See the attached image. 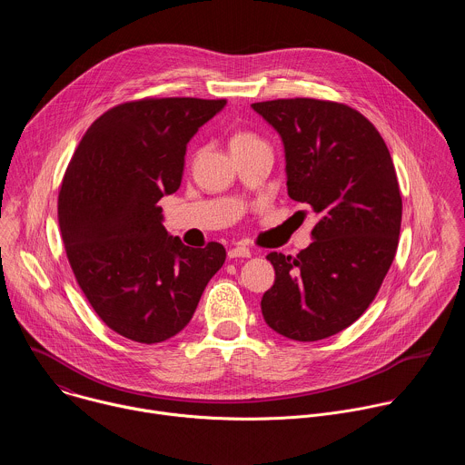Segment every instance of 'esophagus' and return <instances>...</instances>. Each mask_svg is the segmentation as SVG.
Listing matches in <instances>:
<instances>
[{
	"instance_id": "1",
	"label": "esophagus",
	"mask_w": 465,
	"mask_h": 465,
	"mask_svg": "<svg viewBox=\"0 0 465 465\" xmlns=\"http://www.w3.org/2000/svg\"><path fill=\"white\" fill-rule=\"evenodd\" d=\"M252 252L246 246H233L228 250V257L230 259H237V257H250Z\"/></svg>"
}]
</instances>
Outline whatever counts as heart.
I'll use <instances>...</instances> for the list:
<instances>
[{
	"instance_id": "heart-1",
	"label": "heart",
	"mask_w": 465,
	"mask_h": 465,
	"mask_svg": "<svg viewBox=\"0 0 465 465\" xmlns=\"http://www.w3.org/2000/svg\"><path fill=\"white\" fill-rule=\"evenodd\" d=\"M252 140H257V138L253 134H250V132H237V134L232 138V147L252 142Z\"/></svg>"
}]
</instances>
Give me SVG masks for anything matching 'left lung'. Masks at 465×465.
<instances>
[{
    "label": "left lung",
    "mask_w": 465,
    "mask_h": 465,
    "mask_svg": "<svg viewBox=\"0 0 465 465\" xmlns=\"http://www.w3.org/2000/svg\"><path fill=\"white\" fill-rule=\"evenodd\" d=\"M285 145L287 189L318 215L296 257L271 252L274 285L261 311L276 333L314 342L350 327L375 300L403 215L390 151L359 110L311 97L253 103Z\"/></svg>",
    "instance_id": "8db88e82"
}]
</instances>
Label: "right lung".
Returning <instances> with one entry per match:
<instances>
[{"mask_svg":"<svg viewBox=\"0 0 465 465\" xmlns=\"http://www.w3.org/2000/svg\"><path fill=\"white\" fill-rule=\"evenodd\" d=\"M226 99L143 97L99 115L58 191V224L75 280L117 335L163 342L189 323L223 267L221 242L167 235L158 201L180 187L185 147Z\"/></svg>","mask_w":465,"mask_h":465,"instance_id":"1","label":"right lung"}]
</instances>
